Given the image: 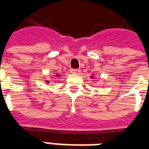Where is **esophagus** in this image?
<instances>
[{
    "label": "esophagus",
    "mask_w": 149,
    "mask_h": 149,
    "mask_svg": "<svg viewBox=\"0 0 149 149\" xmlns=\"http://www.w3.org/2000/svg\"><path fill=\"white\" fill-rule=\"evenodd\" d=\"M70 72H71V73H73V74H79V73L81 72V70L77 69V68H72Z\"/></svg>",
    "instance_id": "34e87169"
}]
</instances>
